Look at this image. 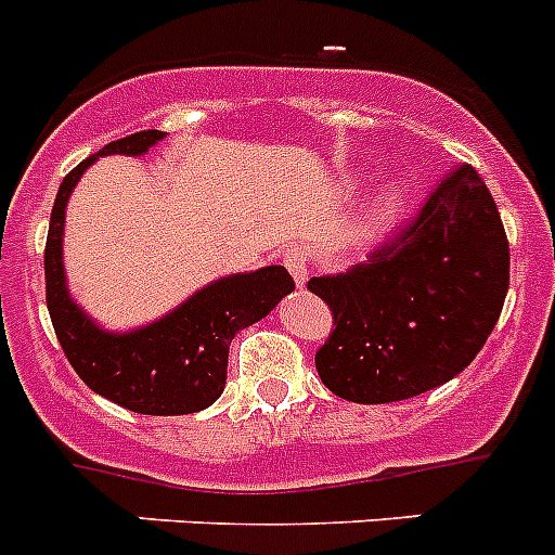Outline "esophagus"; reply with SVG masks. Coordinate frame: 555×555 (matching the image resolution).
<instances>
[{
  "instance_id": "obj_1",
  "label": "esophagus",
  "mask_w": 555,
  "mask_h": 555,
  "mask_svg": "<svg viewBox=\"0 0 555 555\" xmlns=\"http://www.w3.org/2000/svg\"><path fill=\"white\" fill-rule=\"evenodd\" d=\"M284 268L296 279V287H305L310 279V254L305 248H287L284 250Z\"/></svg>"
}]
</instances>
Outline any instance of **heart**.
<instances>
[{
    "label": "heart",
    "instance_id": "b5f03b06",
    "mask_svg": "<svg viewBox=\"0 0 555 555\" xmlns=\"http://www.w3.org/2000/svg\"><path fill=\"white\" fill-rule=\"evenodd\" d=\"M411 201V190L402 184V181H391L385 184L383 192L377 197V206H374V225H388L402 215V209Z\"/></svg>",
    "mask_w": 555,
    "mask_h": 555
}]
</instances>
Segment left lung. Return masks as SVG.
<instances>
[{
    "label": "left lung",
    "mask_w": 555,
    "mask_h": 555,
    "mask_svg": "<svg viewBox=\"0 0 555 555\" xmlns=\"http://www.w3.org/2000/svg\"><path fill=\"white\" fill-rule=\"evenodd\" d=\"M335 330L315 369L335 397L385 404L450 383L483 349L508 293V240L483 178L461 164L411 229L307 284Z\"/></svg>",
    "instance_id": "8db88e82"
}]
</instances>
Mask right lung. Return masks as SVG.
<instances>
[{"instance_id": "right-lung-1", "label": "right lung", "mask_w": 555, "mask_h": 555, "mask_svg": "<svg viewBox=\"0 0 555 555\" xmlns=\"http://www.w3.org/2000/svg\"><path fill=\"white\" fill-rule=\"evenodd\" d=\"M164 137V131H139L117 139L64 178L44 250L47 310L61 349L91 391L144 416H184L204 411L223 393L234 335L268 315L296 284L282 264L231 273L128 332L105 330L77 305L64 271L66 204L77 181L100 156H144Z\"/></svg>"}]
</instances>
